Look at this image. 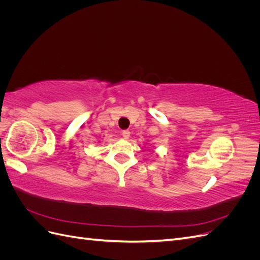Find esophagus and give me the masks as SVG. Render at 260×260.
<instances>
[{
	"label": "esophagus",
	"mask_w": 260,
	"mask_h": 260,
	"mask_svg": "<svg viewBox=\"0 0 260 260\" xmlns=\"http://www.w3.org/2000/svg\"><path fill=\"white\" fill-rule=\"evenodd\" d=\"M121 136H122L123 139H128L130 137V131L129 130H123L122 133H121Z\"/></svg>",
	"instance_id": "1"
}]
</instances>
